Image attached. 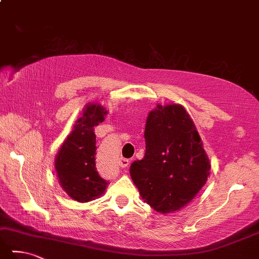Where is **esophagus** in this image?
Returning <instances> with one entry per match:
<instances>
[{
  "label": "esophagus",
  "mask_w": 259,
  "mask_h": 259,
  "mask_svg": "<svg viewBox=\"0 0 259 259\" xmlns=\"http://www.w3.org/2000/svg\"><path fill=\"white\" fill-rule=\"evenodd\" d=\"M128 164H130V161H128L127 159H120V160H119V165H120L121 168L127 167Z\"/></svg>",
  "instance_id": "obj_1"
}]
</instances>
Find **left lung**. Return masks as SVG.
Masks as SVG:
<instances>
[{"label": "left lung", "mask_w": 259, "mask_h": 259, "mask_svg": "<svg viewBox=\"0 0 259 259\" xmlns=\"http://www.w3.org/2000/svg\"><path fill=\"white\" fill-rule=\"evenodd\" d=\"M144 139V158L131 164L132 180L154 211H179L206 184L211 169L196 126L182 105H158L146 119Z\"/></svg>", "instance_id": "8db88e82"}]
</instances>
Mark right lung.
<instances>
[{"mask_svg": "<svg viewBox=\"0 0 259 259\" xmlns=\"http://www.w3.org/2000/svg\"><path fill=\"white\" fill-rule=\"evenodd\" d=\"M106 114L101 105L88 104L55 157L58 182L76 202H90L99 197L108 185L96 168L95 127L105 120Z\"/></svg>", "mask_w": 259, "mask_h": 259, "instance_id": "1", "label": "right lung"}]
</instances>
